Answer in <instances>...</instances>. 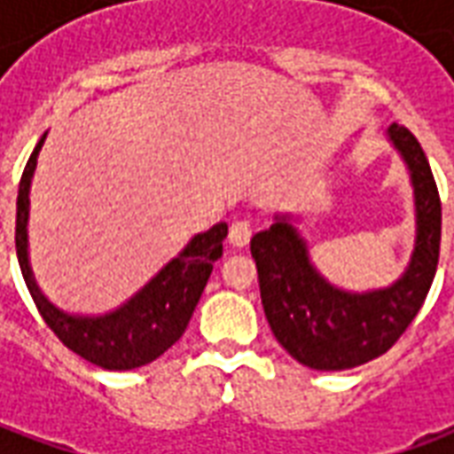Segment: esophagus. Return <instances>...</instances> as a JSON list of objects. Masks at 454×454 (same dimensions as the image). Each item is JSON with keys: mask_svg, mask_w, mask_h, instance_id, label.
<instances>
[{"mask_svg": "<svg viewBox=\"0 0 454 454\" xmlns=\"http://www.w3.org/2000/svg\"><path fill=\"white\" fill-rule=\"evenodd\" d=\"M250 236H253L250 221H236L228 231V243L233 247H246L250 243Z\"/></svg>", "mask_w": 454, "mask_h": 454, "instance_id": "1", "label": "esophagus"}]
</instances>
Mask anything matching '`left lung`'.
<instances>
[{"label": "left lung", "mask_w": 454, "mask_h": 454, "mask_svg": "<svg viewBox=\"0 0 454 454\" xmlns=\"http://www.w3.org/2000/svg\"><path fill=\"white\" fill-rule=\"evenodd\" d=\"M387 140L409 169L416 216L413 250L399 279L367 292L328 282L292 214H275L272 226L250 240L267 324L279 345L311 370H352L384 355L416 318L435 277L440 197L428 158L399 123L387 129Z\"/></svg>", "instance_id": "left-lung-1"}]
</instances>
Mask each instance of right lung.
Here are the masks:
<instances>
[{"instance_id": "right-lung-1", "label": "right lung", "mask_w": 454, "mask_h": 454, "mask_svg": "<svg viewBox=\"0 0 454 454\" xmlns=\"http://www.w3.org/2000/svg\"><path fill=\"white\" fill-rule=\"evenodd\" d=\"M45 130L35 143L19 182L16 199V257L26 286L34 296L48 328L63 345L80 357L104 370H136L158 360L187 331L207 286L214 262L223 255V238L228 226L221 221L204 233L189 238V243L169 262L160 267L138 292L106 314H70L55 306L41 292L28 257V214H31V182L38 153L43 148Z\"/></svg>"}]
</instances>
